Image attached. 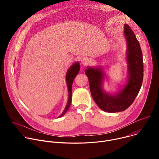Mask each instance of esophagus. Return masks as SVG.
I'll return each mask as SVG.
<instances>
[{"label":"esophagus","mask_w":159,"mask_h":159,"mask_svg":"<svg viewBox=\"0 0 159 159\" xmlns=\"http://www.w3.org/2000/svg\"><path fill=\"white\" fill-rule=\"evenodd\" d=\"M89 62V60L86 57H84L81 59V63L84 65H86L87 64H88Z\"/></svg>","instance_id":"esophagus-1"}]
</instances>
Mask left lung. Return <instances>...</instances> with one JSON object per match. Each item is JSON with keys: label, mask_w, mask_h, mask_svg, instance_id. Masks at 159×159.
Here are the masks:
<instances>
[{"label": "left lung", "mask_w": 159, "mask_h": 159, "mask_svg": "<svg viewBox=\"0 0 159 159\" xmlns=\"http://www.w3.org/2000/svg\"><path fill=\"white\" fill-rule=\"evenodd\" d=\"M123 33L126 42L128 75L125 84L120 87V89L113 93L104 89L106 74L101 66H87L85 70L95 102L100 109L107 112L123 111L129 107L137 96L143 82V63L140 43L134 32L126 24L125 25Z\"/></svg>", "instance_id": "obj_1"}]
</instances>
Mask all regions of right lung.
I'll use <instances>...</instances> for the list:
<instances>
[{
    "mask_svg": "<svg viewBox=\"0 0 159 159\" xmlns=\"http://www.w3.org/2000/svg\"><path fill=\"white\" fill-rule=\"evenodd\" d=\"M79 70H80V64H79V62L77 61V62L74 63L66 72V85L68 87V92H69V99H68V102H67V104L66 105V107H65L64 111L61 113V115L58 116V118L62 117L69 109V107H70V106L71 104V102H72V84H73L75 77L79 74Z\"/></svg>",
    "mask_w": 159,
    "mask_h": 159,
    "instance_id": "add662e5",
    "label": "right lung"
}]
</instances>
